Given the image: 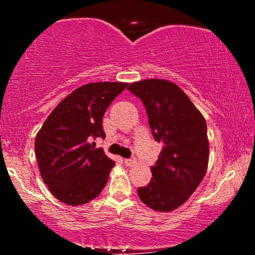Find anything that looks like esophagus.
I'll return each instance as SVG.
<instances>
[{"mask_svg": "<svg viewBox=\"0 0 255 255\" xmlns=\"http://www.w3.org/2000/svg\"><path fill=\"white\" fill-rule=\"evenodd\" d=\"M125 163H126V165H127V166H133V165H135L136 158H135V157L128 158V159H125Z\"/></svg>", "mask_w": 255, "mask_h": 255, "instance_id": "1", "label": "esophagus"}]
</instances>
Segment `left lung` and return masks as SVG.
Wrapping results in <instances>:
<instances>
[{
    "label": "left lung",
    "instance_id": "obj_1",
    "mask_svg": "<svg viewBox=\"0 0 255 255\" xmlns=\"http://www.w3.org/2000/svg\"><path fill=\"white\" fill-rule=\"evenodd\" d=\"M128 90L141 99L152 135L163 142L152 180L137 188L140 200L152 210L169 212L194 193L206 174L209 140L206 121L177 85L163 79L130 84Z\"/></svg>",
    "mask_w": 255,
    "mask_h": 255
}]
</instances>
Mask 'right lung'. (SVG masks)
Wrapping results in <instances>:
<instances>
[{
	"instance_id": "1",
	"label": "right lung",
	"mask_w": 255,
	"mask_h": 255,
	"mask_svg": "<svg viewBox=\"0 0 255 255\" xmlns=\"http://www.w3.org/2000/svg\"><path fill=\"white\" fill-rule=\"evenodd\" d=\"M127 85L105 81L79 87L60 102L38 131L34 151L40 175L62 203L86 204L103 191L115 162L91 141L105 137V111Z\"/></svg>"
}]
</instances>
